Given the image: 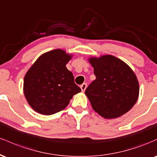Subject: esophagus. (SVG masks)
<instances>
[{
	"mask_svg": "<svg viewBox=\"0 0 157 157\" xmlns=\"http://www.w3.org/2000/svg\"><path fill=\"white\" fill-rule=\"evenodd\" d=\"M86 88H87V84H86V83H82L80 86V89H81V90H82V92H84V91H86Z\"/></svg>",
	"mask_w": 157,
	"mask_h": 157,
	"instance_id": "esophagus-1",
	"label": "esophagus"
}]
</instances>
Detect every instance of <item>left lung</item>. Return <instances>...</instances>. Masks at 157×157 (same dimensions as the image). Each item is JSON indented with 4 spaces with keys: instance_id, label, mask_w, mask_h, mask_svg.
Wrapping results in <instances>:
<instances>
[{
    "instance_id": "1",
    "label": "left lung",
    "mask_w": 157,
    "mask_h": 157,
    "mask_svg": "<svg viewBox=\"0 0 157 157\" xmlns=\"http://www.w3.org/2000/svg\"><path fill=\"white\" fill-rule=\"evenodd\" d=\"M96 79L85 94L94 111L105 119L125 114L138 100L140 86L136 75L124 61L105 55L89 58Z\"/></svg>"
}]
</instances>
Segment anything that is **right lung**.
<instances>
[{"mask_svg": "<svg viewBox=\"0 0 157 157\" xmlns=\"http://www.w3.org/2000/svg\"><path fill=\"white\" fill-rule=\"evenodd\" d=\"M73 55L54 49L40 55L25 75L23 93L29 105L36 112L51 115L62 111L80 87L66 64Z\"/></svg>", "mask_w": 157, "mask_h": 157, "instance_id": "add662e5", "label": "right lung"}]
</instances>
